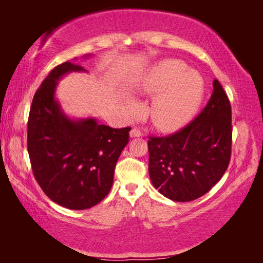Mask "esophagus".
<instances>
[{
    "label": "esophagus",
    "mask_w": 263,
    "mask_h": 263,
    "mask_svg": "<svg viewBox=\"0 0 263 263\" xmlns=\"http://www.w3.org/2000/svg\"><path fill=\"white\" fill-rule=\"evenodd\" d=\"M141 136V131L139 130V128H132V130L130 131V137L131 138H138Z\"/></svg>",
    "instance_id": "esophagus-1"
}]
</instances>
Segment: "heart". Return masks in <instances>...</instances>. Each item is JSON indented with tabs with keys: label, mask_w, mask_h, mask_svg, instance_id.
<instances>
[{
	"label": "heart",
	"mask_w": 263,
	"mask_h": 263,
	"mask_svg": "<svg viewBox=\"0 0 263 263\" xmlns=\"http://www.w3.org/2000/svg\"><path fill=\"white\" fill-rule=\"evenodd\" d=\"M142 94L154 96L149 109L151 119L159 130L174 132L186 125L197 112L204 97L201 75L186 69L183 62L168 59L159 62L138 84ZM128 109L137 114L138 105L128 101Z\"/></svg>",
	"instance_id": "1"
}]
</instances>
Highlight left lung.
<instances>
[{
    "label": "left lung",
    "instance_id": "8db88e82",
    "mask_svg": "<svg viewBox=\"0 0 263 263\" xmlns=\"http://www.w3.org/2000/svg\"><path fill=\"white\" fill-rule=\"evenodd\" d=\"M232 111L218 80L205 108L174 135L148 141V173L155 189L175 202L205 195L228 169L232 145Z\"/></svg>",
    "mask_w": 263,
    "mask_h": 263
}]
</instances>
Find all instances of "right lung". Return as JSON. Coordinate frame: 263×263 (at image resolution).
I'll list each match as a JSON object with an SVG mask.
<instances>
[{
    "label": "right lung",
    "mask_w": 263,
    "mask_h": 263,
    "mask_svg": "<svg viewBox=\"0 0 263 263\" xmlns=\"http://www.w3.org/2000/svg\"><path fill=\"white\" fill-rule=\"evenodd\" d=\"M81 72L87 70L72 61L53 68L35 91L28 122V152L35 180L48 198L70 210L94 206L109 194L131 130L65 114L55 99L58 82Z\"/></svg>",
    "instance_id": "1"
}]
</instances>
